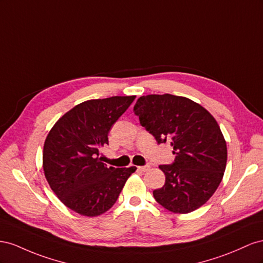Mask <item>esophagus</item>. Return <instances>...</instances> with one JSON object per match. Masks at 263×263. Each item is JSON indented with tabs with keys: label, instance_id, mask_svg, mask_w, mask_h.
Returning <instances> with one entry per match:
<instances>
[{
	"label": "esophagus",
	"instance_id": "esophagus-1",
	"mask_svg": "<svg viewBox=\"0 0 263 263\" xmlns=\"http://www.w3.org/2000/svg\"><path fill=\"white\" fill-rule=\"evenodd\" d=\"M138 168H139L141 172H146V171L149 170V166H148V165H144V166H139Z\"/></svg>",
	"mask_w": 263,
	"mask_h": 263
}]
</instances>
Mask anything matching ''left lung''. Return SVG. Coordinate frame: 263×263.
<instances>
[{"label": "left lung", "mask_w": 263, "mask_h": 263, "mask_svg": "<svg viewBox=\"0 0 263 263\" xmlns=\"http://www.w3.org/2000/svg\"><path fill=\"white\" fill-rule=\"evenodd\" d=\"M134 115L159 144L171 142L175 160L160 165L165 184L153 191L155 200L167 211L187 214L213 196L227 163V145L215 118L185 97L142 96Z\"/></svg>", "instance_id": "8db88e82"}]
</instances>
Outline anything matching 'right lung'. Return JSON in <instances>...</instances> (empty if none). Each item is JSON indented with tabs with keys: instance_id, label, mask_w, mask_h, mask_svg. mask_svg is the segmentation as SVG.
I'll return each instance as SVG.
<instances>
[{
	"instance_id": "obj_1",
	"label": "right lung",
	"mask_w": 263,
	"mask_h": 263,
	"mask_svg": "<svg viewBox=\"0 0 263 263\" xmlns=\"http://www.w3.org/2000/svg\"><path fill=\"white\" fill-rule=\"evenodd\" d=\"M136 96L82 102L65 114L45 140L43 168L50 189L71 211L99 216L115 205L137 167L116 168L99 159L111 126Z\"/></svg>"
}]
</instances>
